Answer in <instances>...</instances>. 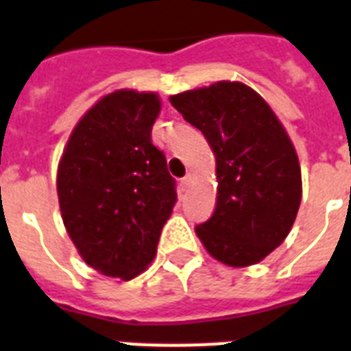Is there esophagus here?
<instances>
[{
    "label": "esophagus",
    "mask_w": 351,
    "mask_h": 351,
    "mask_svg": "<svg viewBox=\"0 0 351 351\" xmlns=\"http://www.w3.org/2000/svg\"><path fill=\"white\" fill-rule=\"evenodd\" d=\"M179 185H181V189L185 191L186 186L191 185V176H185V178H181V181H179Z\"/></svg>",
    "instance_id": "esophagus-1"
}]
</instances>
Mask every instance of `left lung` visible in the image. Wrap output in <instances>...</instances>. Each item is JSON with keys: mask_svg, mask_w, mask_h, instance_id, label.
Masks as SVG:
<instances>
[{"mask_svg": "<svg viewBox=\"0 0 351 351\" xmlns=\"http://www.w3.org/2000/svg\"><path fill=\"white\" fill-rule=\"evenodd\" d=\"M170 104L216 155V209L196 235L223 265L259 263L285 241L302 202L291 138L265 99L237 81L183 92Z\"/></svg>", "mask_w": 351, "mask_h": 351, "instance_id": "8db88e82", "label": "left lung"}]
</instances>
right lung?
Returning a JSON list of instances; mask_svg holds the SVG:
<instances>
[{"instance_id":"1","label":"right lung","mask_w":351,"mask_h":351,"mask_svg":"<svg viewBox=\"0 0 351 351\" xmlns=\"http://www.w3.org/2000/svg\"><path fill=\"white\" fill-rule=\"evenodd\" d=\"M157 94L116 90L73 129L57 173L62 222L86 265L133 279L146 268L178 202L176 179L152 142Z\"/></svg>"}]
</instances>
